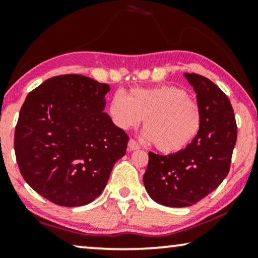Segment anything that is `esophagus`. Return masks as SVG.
<instances>
[{"label":"esophagus","instance_id":"1","mask_svg":"<svg viewBox=\"0 0 258 258\" xmlns=\"http://www.w3.org/2000/svg\"><path fill=\"white\" fill-rule=\"evenodd\" d=\"M140 144L136 142L135 140H129V143H128V150L129 151H134V150H139L140 149Z\"/></svg>","mask_w":258,"mask_h":258}]
</instances>
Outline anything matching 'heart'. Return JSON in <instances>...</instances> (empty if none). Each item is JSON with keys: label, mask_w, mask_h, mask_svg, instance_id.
Returning <instances> with one entry per match:
<instances>
[{"label": "heart", "mask_w": 258, "mask_h": 258, "mask_svg": "<svg viewBox=\"0 0 258 258\" xmlns=\"http://www.w3.org/2000/svg\"><path fill=\"white\" fill-rule=\"evenodd\" d=\"M118 129L135 128L144 118L143 137L157 150L175 154L190 146L202 126V111L188 93L175 86L134 88L112 95L108 105Z\"/></svg>", "instance_id": "heart-1"}]
</instances>
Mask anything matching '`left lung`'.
Instances as JSON below:
<instances>
[{"instance_id": "left-lung-1", "label": "left lung", "mask_w": 258, "mask_h": 258, "mask_svg": "<svg viewBox=\"0 0 258 258\" xmlns=\"http://www.w3.org/2000/svg\"><path fill=\"white\" fill-rule=\"evenodd\" d=\"M195 89L202 126L191 144L178 153H150L143 183L155 202L190 207L213 192L227 177L237 139L234 109L227 95L209 79L184 74Z\"/></svg>"}]
</instances>
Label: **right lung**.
Listing matches in <instances>:
<instances>
[{
  "label": "right lung",
  "instance_id": "right-lung-1",
  "mask_svg": "<svg viewBox=\"0 0 258 258\" xmlns=\"http://www.w3.org/2000/svg\"><path fill=\"white\" fill-rule=\"evenodd\" d=\"M107 83L77 74L51 77L21 108L14 149L21 175L37 194L62 207L93 202L129 136L104 112Z\"/></svg>",
  "mask_w": 258,
  "mask_h": 258
}]
</instances>
